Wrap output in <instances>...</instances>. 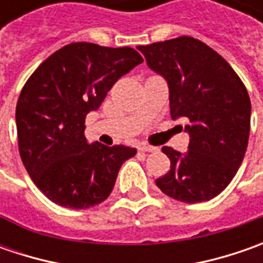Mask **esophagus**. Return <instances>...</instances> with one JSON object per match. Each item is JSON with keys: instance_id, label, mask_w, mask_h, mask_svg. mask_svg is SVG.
Wrapping results in <instances>:
<instances>
[{"instance_id": "34e87169", "label": "esophagus", "mask_w": 263, "mask_h": 263, "mask_svg": "<svg viewBox=\"0 0 263 263\" xmlns=\"http://www.w3.org/2000/svg\"><path fill=\"white\" fill-rule=\"evenodd\" d=\"M139 151H142V152H157L158 147L151 146V145H146V143H142V145H139Z\"/></svg>"}]
</instances>
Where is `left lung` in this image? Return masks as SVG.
I'll use <instances>...</instances> for the list:
<instances>
[{"mask_svg": "<svg viewBox=\"0 0 263 263\" xmlns=\"http://www.w3.org/2000/svg\"><path fill=\"white\" fill-rule=\"evenodd\" d=\"M137 48L147 66L167 80L171 117L189 121V151L162 147L171 167L155 180L157 186L186 203L218 196L236 176L248 149V89L217 51L192 36Z\"/></svg>", "mask_w": 263, "mask_h": 263, "instance_id": "left-lung-1", "label": "left lung"}]
</instances>
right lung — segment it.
I'll use <instances>...</instances> for the list:
<instances>
[{"mask_svg":"<svg viewBox=\"0 0 263 263\" xmlns=\"http://www.w3.org/2000/svg\"><path fill=\"white\" fill-rule=\"evenodd\" d=\"M143 63L136 49L73 42L49 55L27 79L15 106L18 152L49 200L70 209L99 205L135 147L89 145L87 112L98 109L117 80Z\"/></svg>","mask_w":263,"mask_h":263,"instance_id":"add662e5","label":"right lung"}]
</instances>
